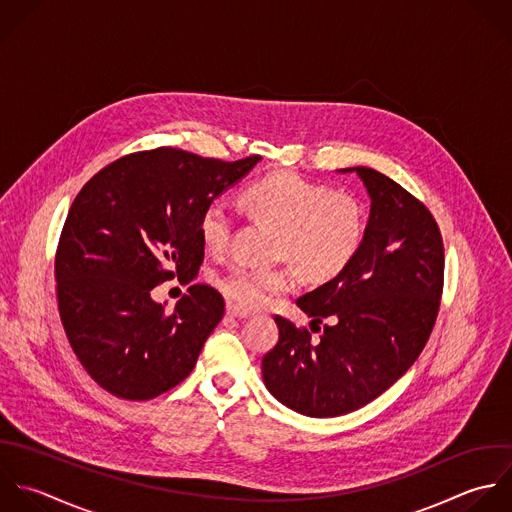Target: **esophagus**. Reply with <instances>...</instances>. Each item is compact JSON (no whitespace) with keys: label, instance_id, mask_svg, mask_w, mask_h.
Instances as JSON below:
<instances>
[{"label":"esophagus","instance_id":"esophagus-1","mask_svg":"<svg viewBox=\"0 0 512 512\" xmlns=\"http://www.w3.org/2000/svg\"><path fill=\"white\" fill-rule=\"evenodd\" d=\"M227 315H229V317H235V319H247V317H251L247 311H241V309H237L235 305H227Z\"/></svg>","mask_w":512,"mask_h":512}]
</instances>
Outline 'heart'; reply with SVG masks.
Returning a JSON list of instances; mask_svg holds the SVG:
<instances>
[{"instance_id":"obj_1","label":"heart","mask_w":512,"mask_h":512,"mask_svg":"<svg viewBox=\"0 0 512 512\" xmlns=\"http://www.w3.org/2000/svg\"><path fill=\"white\" fill-rule=\"evenodd\" d=\"M241 201L253 219L277 227L275 259L295 263L309 281L337 277L363 245L365 213L347 191H331L323 183L281 171L247 185ZM233 227L235 217L225 201L215 199L205 205L199 233L211 253H223L229 247ZM295 267H233L217 279V285L237 309L257 311L293 289Z\"/></svg>"}]
</instances>
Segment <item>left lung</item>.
<instances>
[{
    "label": "left lung",
    "instance_id": "left-lung-1",
    "mask_svg": "<svg viewBox=\"0 0 512 512\" xmlns=\"http://www.w3.org/2000/svg\"><path fill=\"white\" fill-rule=\"evenodd\" d=\"M347 171L371 197L363 245L335 279L297 299L319 339L275 317L279 343L261 363L269 393L315 419L353 413L401 379L427 345L443 295L445 251L431 211L371 167Z\"/></svg>",
    "mask_w": 512,
    "mask_h": 512
}]
</instances>
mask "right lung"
I'll use <instances>...</instances> for the list:
<instances>
[{
    "label": "right lung",
    "mask_w": 512,
    "mask_h": 512,
    "mask_svg": "<svg viewBox=\"0 0 512 512\" xmlns=\"http://www.w3.org/2000/svg\"><path fill=\"white\" fill-rule=\"evenodd\" d=\"M259 159L157 147L109 163L77 193L55 253L57 303L73 353L107 393L147 401L193 371L223 319L221 293L191 285L165 311L151 291L197 275L205 205Z\"/></svg>",
    "instance_id": "1"
}]
</instances>
